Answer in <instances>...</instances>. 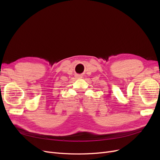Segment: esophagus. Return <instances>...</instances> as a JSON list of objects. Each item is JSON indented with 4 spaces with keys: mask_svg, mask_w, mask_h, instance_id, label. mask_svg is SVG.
Returning a JSON list of instances; mask_svg holds the SVG:
<instances>
[{
    "mask_svg": "<svg viewBox=\"0 0 160 160\" xmlns=\"http://www.w3.org/2000/svg\"><path fill=\"white\" fill-rule=\"evenodd\" d=\"M77 77L79 79H81V78H82V76L81 75H77Z\"/></svg>",
    "mask_w": 160,
    "mask_h": 160,
    "instance_id": "1",
    "label": "esophagus"
}]
</instances>
